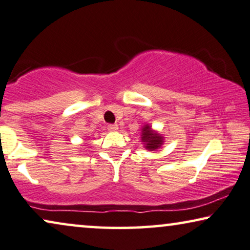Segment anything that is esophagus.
<instances>
[{
    "instance_id": "34e87169",
    "label": "esophagus",
    "mask_w": 250,
    "mask_h": 250,
    "mask_svg": "<svg viewBox=\"0 0 250 250\" xmlns=\"http://www.w3.org/2000/svg\"><path fill=\"white\" fill-rule=\"evenodd\" d=\"M118 125H113V124H110L107 125V129L110 130V131H115V130H118Z\"/></svg>"
}]
</instances>
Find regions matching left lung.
Returning a JSON list of instances; mask_svg holds the SVG:
<instances>
[{
  "label": "left lung",
  "mask_w": 250,
  "mask_h": 250,
  "mask_svg": "<svg viewBox=\"0 0 250 250\" xmlns=\"http://www.w3.org/2000/svg\"><path fill=\"white\" fill-rule=\"evenodd\" d=\"M142 140L146 144V148L149 150H155L159 148L163 143V137L150 130L149 125H145L143 128Z\"/></svg>",
  "instance_id": "left-lung-1"
}]
</instances>
